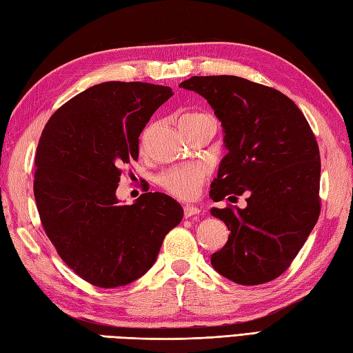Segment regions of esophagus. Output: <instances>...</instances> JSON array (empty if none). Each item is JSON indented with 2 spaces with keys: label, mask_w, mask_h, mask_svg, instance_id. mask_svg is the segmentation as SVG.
Listing matches in <instances>:
<instances>
[{
  "label": "esophagus",
  "mask_w": 353,
  "mask_h": 353,
  "mask_svg": "<svg viewBox=\"0 0 353 353\" xmlns=\"http://www.w3.org/2000/svg\"><path fill=\"white\" fill-rule=\"evenodd\" d=\"M200 214V209L197 208V206H194V205H185L183 206V215H185V219H196V216Z\"/></svg>",
  "instance_id": "esophagus-1"
}]
</instances>
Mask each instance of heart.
Wrapping results in <instances>:
<instances>
[{
	"label": "heart",
	"instance_id": "obj_1",
	"mask_svg": "<svg viewBox=\"0 0 353 353\" xmlns=\"http://www.w3.org/2000/svg\"><path fill=\"white\" fill-rule=\"evenodd\" d=\"M209 118L205 114H186L182 117L181 123H192L199 119ZM206 181V170L197 163L190 165H177L168 170L162 171L156 177V183L163 191L177 199H192L197 196L200 186Z\"/></svg>",
	"mask_w": 353,
	"mask_h": 353
}]
</instances>
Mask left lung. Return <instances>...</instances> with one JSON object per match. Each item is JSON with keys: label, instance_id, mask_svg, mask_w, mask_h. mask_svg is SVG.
Returning a JSON list of instances; mask_svg holds the SVG:
<instances>
[{"label": "left lung", "instance_id": "8db88e82", "mask_svg": "<svg viewBox=\"0 0 353 353\" xmlns=\"http://www.w3.org/2000/svg\"><path fill=\"white\" fill-rule=\"evenodd\" d=\"M211 104L224 147L209 196L245 194L244 209L212 208L230 235L211 264L241 285L279 277L320 215V152L305 115L287 95L236 76H194L179 85Z\"/></svg>", "mask_w": 353, "mask_h": 353}]
</instances>
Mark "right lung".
<instances>
[{
    "label": "right lung",
    "mask_w": 353,
    "mask_h": 353,
    "mask_svg": "<svg viewBox=\"0 0 353 353\" xmlns=\"http://www.w3.org/2000/svg\"><path fill=\"white\" fill-rule=\"evenodd\" d=\"M171 88L104 81L48 119L34 159V199L45 234L81 279L115 288L145 274L183 209L162 192L121 205V167L139 156V134Z\"/></svg>",
    "instance_id": "1"
}]
</instances>
